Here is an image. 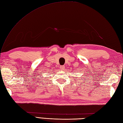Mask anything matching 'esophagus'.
Returning a JSON list of instances; mask_svg holds the SVG:
<instances>
[{"mask_svg": "<svg viewBox=\"0 0 123 123\" xmlns=\"http://www.w3.org/2000/svg\"><path fill=\"white\" fill-rule=\"evenodd\" d=\"M60 68H61V69L62 70H63L64 69V68H65V67L64 66V65H61V66H60Z\"/></svg>", "mask_w": 123, "mask_h": 123, "instance_id": "1", "label": "esophagus"}]
</instances>
